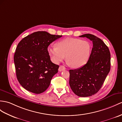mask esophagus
I'll list each match as a JSON object with an SVG mask.
<instances>
[{
  "mask_svg": "<svg viewBox=\"0 0 122 122\" xmlns=\"http://www.w3.org/2000/svg\"><path fill=\"white\" fill-rule=\"evenodd\" d=\"M66 69V68L65 67V66H60L59 67V69H58V70L59 71H63L64 70Z\"/></svg>",
  "mask_w": 122,
  "mask_h": 122,
  "instance_id": "obj_1",
  "label": "esophagus"
}]
</instances>
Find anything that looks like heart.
I'll return each instance as SVG.
<instances>
[{
	"instance_id": "1",
	"label": "heart",
	"mask_w": 122,
	"mask_h": 122,
	"mask_svg": "<svg viewBox=\"0 0 122 122\" xmlns=\"http://www.w3.org/2000/svg\"><path fill=\"white\" fill-rule=\"evenodd\" d=\"M92 46L87 41L68 38L59 41L56 46H50L47 51L52 61L58 64L66 57L68 63L73 68L81 67L87 63Z\"/></svg>"
}]
</instances>
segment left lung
<instances>
[{"mask_svg":"<svg viewBox=\"0 0 122 122\" xmlns=\"http://www.w3.org/2000/svg\"><path fill=\"white\" fill-rule=\"evenodd\" d=\"M93 47L87 63L76 69L69 70V85L77 96L86 97L97 93L103 85L110 70L111 55L108 47L100 38L87 34Z\"/></svg>","mask_w":122,"mask_h":122,"instance_id":"left-lung-1","label":"left lung"}]
</instances>
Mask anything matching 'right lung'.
<instances>
[{"label": "right lung", "mask_w": 122, "mask_h": 122, "mask_svg": "<svg viewBox=\"0 0 122 122\" xmlns=\"http://www.w3.org/2000/svg\"><path fill=\"white\" fill-rule=\"evenodd\" d=\"M62 36L35 32L24 38L14 55L17 79L27 91L41 94L49 87L59 66L50 60L47 47Z\"/></svg>", "instance_id": "right-lung-1"}]
</instances>
